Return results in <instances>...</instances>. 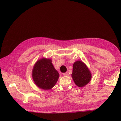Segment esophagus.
<instances>
[{"label": "esophagus", "mask_w": 121, "mask_h": 121, "mask_svg": "<svg viewBox=\"0 0 121 121\" xmlns=\"http://www.w3.org/2000/svg\"><path fill=\"white\" fill-rule=\"evenodd\" d=\"M63 75H64V76H68L69 75V73H63Z\"/></svg>", "instance_id": "esophagus-1"}]
</instances>
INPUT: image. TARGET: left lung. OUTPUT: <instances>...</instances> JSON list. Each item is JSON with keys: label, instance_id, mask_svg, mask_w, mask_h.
<instances>
[{"label": "left lung", "instance_id": "1", "mask_svg": "<svg viewBox=\"0 0 121 121\" xmlns=\"http://www.w3.org/2000/svg\"><path fill=\"white\" fill-rule=\"evenodd\" d=\"M72 77L76 85L79 87H83L91 81L92 74L85 63L78 60L73 64Z\"/></svg>", "mask_w": 121, "mask_h": 121}]
</instances>
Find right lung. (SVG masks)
<instances>
[{
  "instance_id": "right-lung-1",
  "label": "right lung",
  "mask_w": 121,
  "mask_h": 121,
  "mask_svg": "<svg viewBox=\"0 0 121 121\" xmlns=\"http://www.w3.org/2000/svg\"><path fill=\"white\" fill-rule=\"evenodd\" d=\"M32 77L37 86L43 90H50L56 84L59 74L54 68L51 59L42 58L35 63Z\"/></svg>"
}]
</instances>
